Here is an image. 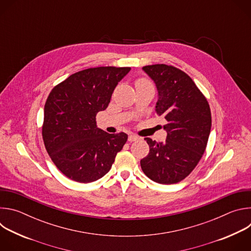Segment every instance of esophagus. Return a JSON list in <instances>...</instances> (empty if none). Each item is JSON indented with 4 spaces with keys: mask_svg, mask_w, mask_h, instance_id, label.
Listing matches in <instances>:
<instances>
[{
    "mask_svg": "<svg viewBox=\"0 0 251 251\" xmlns=\"http://www.w3.org/2000/svg\"><path fill=\"white\" fill-rule=\"evenodd\" d=\"M137 140H139V137L136 136L135 134H130L129 137H128L129 142H133V141H137Z\"/></svg>",
    "mask_w": 251,
    "mask_h": 251,
    "instance_id": "1",
    "label": "esophagus"
}]
</instances>
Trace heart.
Wrapping results in <instances>:
<instances>
[{"instance_id": "heart-1", "label": "heart", "mask_w": 251, "mask_h": 251, "mask_svg": "<svg viewBox=\"0 0 251 251\" xmlns=\"http://www.w3.org/2000/svg\"><path fill=\"white\" fill-rule=\"evenodd\" d=\"M143 83H150L148 80H146V79H144V78H141V79H138L137 81H136V85H138V84H143Z\"/></svg>"}]
</instances>
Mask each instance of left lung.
Instances as JSON below:
<instances>
[{"instance_id": "1", "label": "left lung", "mask_w": 251, "mask_h": 251, "mask_svg": "<svg viewBox=\"0 0 251 251\" xmlns=\"http://www.w3.org/2000/svg\"><path fill=\"white\" fill-rule=\"evenodd\" d=\"M143 70L158 90L156 112L168 121L166 141L145 138L150 152L142 159V171L152 181L172 185L181 182L196 168L205 151L211 127L208 102L193 79L181 69L153 64Z\"/></svg>"}]
</instances>
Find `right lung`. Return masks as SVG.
<instances>
[{"mask_svg":"<svg viewBox=\"0 0 251 251\" xmlns=\"http://www.w3.org/2000/svg\"><path fill=\"white\" fill-rule=\"evenodd\" d=\"M130 67L100 66L71 75L50 91L43 139L57 169L70 180L91 183L109 172L128 139L124 132L97 128L96 114L108 106L118 82Z\"/></svg>","mask_w":251,"mask_h":251,"instance_id":"1","label":"right lung"}]
</instances>
